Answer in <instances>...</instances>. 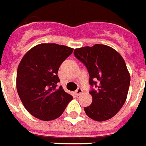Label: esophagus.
Masks as SVG:
<instances>
[{"instance_id": "esophagus-1", "label": "esophagus", "mask_w": 146, "mask_h": 146, "mask_svg": "<svg viewBox=\"0 0 146 146\" xmlns=\"http://www.w3.org/2000/svg\"><path fill=\"white\" fill-rule=\"evenodd\" d=\"M82 92H83V90L81 88H78L76 91H75V94L77 95V96H79V95H81L82 94Z\"/></svg>"}]
</instances>
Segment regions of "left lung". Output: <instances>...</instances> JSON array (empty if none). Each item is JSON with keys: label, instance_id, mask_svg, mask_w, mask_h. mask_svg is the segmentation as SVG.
Segmentation results:
<instances>
[{"label": "left lung", "instance_id": "obj_1", "mask_svg": "<svg viewBox=\"0 0 146 146\" xmlns=\"http://www.w3.org/2000/svg\"><path fill=\"white\" fill-rule=\"evenodd\" d=\"M73 53L86 65L90 85L96 88L90 92L93 102L84 108L86 113L97 121L112 118L125 104L130 84L122 56L110 46L99 44L76 48Z\"/></svg>", "mask_w": 146, "mask_h": 146}]
</instances>
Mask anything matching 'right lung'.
<instances>
[{
    "instance_id": "right-lung-1",
    "label": "right lung",
    "mask_w": 146,
    "mask_h": 146,
    "mask_svg": "<svg viewBox=\"0 0 146 146\" xmlns=\"http://www.w3.org/2000/svg\"><path fill=\"white\" fill-rule=\"evenodd\" d=\"M73 48L50 43L29 50L17 72V90L27 111L42 121H52L63 113L73 97L57 87L58 69Z\"/></svg>"
}]
</instances>
